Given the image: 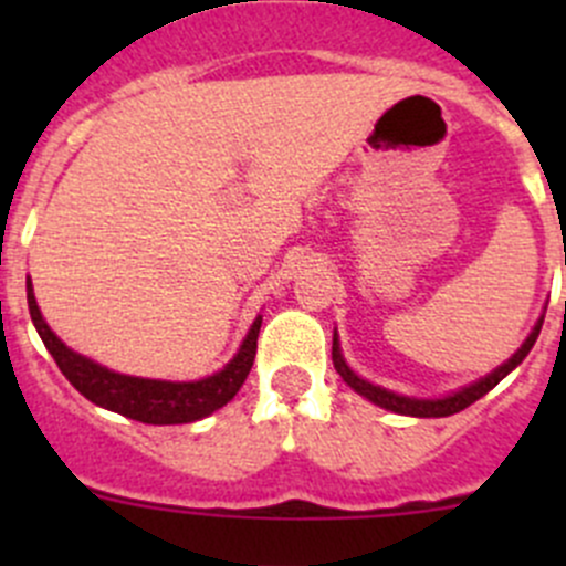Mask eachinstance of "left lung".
I'll list each match as a JSON object with an SVG mask.
<instances>
[{
	"label": "left lung",
	"instance_id": "left-lung-1",
	"mask_svg": "<svg viewBox=\"0 0 566 566\" xmlns=\"http://www.w3.org/2000/svg\"><path fill=\"white\" fill-rule=\"evenodd\" d=\"M542 319H545V315L536 319V325L531 328L526 342H523V345L515 350V356L506 358L501 367H495L493 373H488L484 378L473 380L471 386H462V389L447 394V397H436V399L405 397V394H397L391 389H384V386H375V384H369V380H364L361 375H356L350 367H347L345 356H342L339 336H336V331H334V347H331V358H334V367H336V373L342 375V380H345V384L350 386L356 394L367 397L369 402L380 405V408L391 410V413H399V416H416V419H441V416L460 413V410H465L468 405H473L476 399H482L490 389H495V386H499L501 380H504L506 375H510L512 369H515L517 364L528 356V350L534 347L536 336H539Z\"/></svg>",
	"mask_w": 566,
	"mask_h": 566
}]
</instances>
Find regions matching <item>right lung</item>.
I'll return each instance as SVG.
<instances>
[{
	"mask_svg": "<svg viewBox=\"0 0 566 566\" xmlns=\"http://www.w3.org/2000/svg\"><path fill=\"white\" fill-rule=\"evenodd\" d=\"M27 304H30L32 323H35L45 350L54 356L56 367L71 380L73 389L82 391L90 402L101 405V408L128 416L134 421H145V424H188V421H199L213 410L224 408L241 391L243 380L251 373L262 325V317L256 315L238 353L219 373L202 380H153L114 373V369L101 367L93 358L71 350L40 315L30 276H27Z\"/></svg>",
	"mask_w": 566,
	"mask_h": 566,
	"instance_id": "add662e5",
	"label": "right lung"
}]
</instances>
